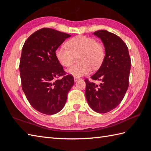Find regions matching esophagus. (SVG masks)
Listing matches in <instances>:
<instances>
[{
	"label": "esophagus",
	"mask_w": 151,
	"mask_h": 151,
	"mask_svg": "<svg viewBox=\"0 0 151 151\" xmlns=\"http://www.w3.org/2000/svg\"><path fill=\"white\" fill-rule=\"evenodd\" d=\"M74 80H75V82H76V81H79L80 78H78V77H75V78H74Z\"/></svg>",
	"instance_id": "34e87169"
}]
</instances>
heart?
<instances>
[{"label": "heart", "mask_w": 151, "mask_h": 151, "mask_svg": "<svg viewBox=\"0 0 151 151\" xmlns=\"http://www.w3.org/2000/svg\"><path fill=\"white\" fill-rule=\"evenodd\" d=\"M67 47L61 46L56 50L57 60L63 67L73 65L75 58L78 57V65L67 70L69 75L75 77L87 75L92 71V67L98 69L102 65L105 58V49L102 43L94 38L76 36L66 43Z\"/></svg>", "instance_id": "1"}]
</instances>
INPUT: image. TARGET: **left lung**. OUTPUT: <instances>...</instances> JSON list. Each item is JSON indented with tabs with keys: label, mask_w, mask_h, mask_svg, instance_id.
I'll return each mask as SVG.
<instances>
[{
	"label": "left lung",
	"mask_w": 151,
	"mask_h": 151,
	"mask_svg": "<svg viewBox=\"0 0 151 151\" xmlns=\"http://www.w3.org/2000/svg\"><path fill=\"white\" fill-rule=\"evenodd\" d=\"M94 35L100 37L106 55L100 68L91 76L100 84L85 79L86 97L92 110L105 114L121 103L129 88L131 60L126 43L110 32L101 30Z\"/></svg>",
	"instance_id": "1"
}]
</instances>
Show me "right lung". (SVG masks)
Returning <instances> with one entry per match:
<instances>
[{
    "mask_svg": "<svg viewBox=\"0 0 151 151\" xmlns=\"http://www.w3.org/2000/svg\"><path fill=\"white\" fill-rule=\"evenodd\" d=\"M70 36L43 28L30 35L22 47L19 63L22 89L32 106L42 114L52 115L62 110L75 83L55 54Z\"/></svg>",
    "mask_w": 151,
    "mask_h": 151,
    "instance_id": "obj_1",
    "label": "right lung"
}]
</instances>
